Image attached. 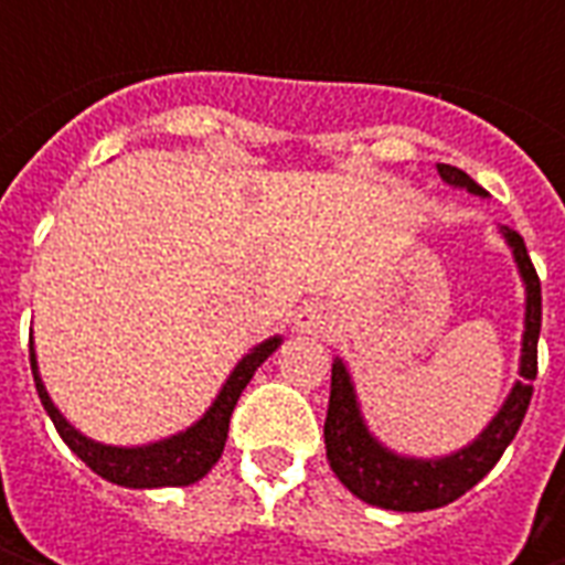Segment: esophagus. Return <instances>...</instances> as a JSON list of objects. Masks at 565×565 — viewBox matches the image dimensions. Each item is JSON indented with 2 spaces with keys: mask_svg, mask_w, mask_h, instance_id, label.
Wrapping results in <instances>:
<instances>
[{
  "mask_svg": "<svg viewBox=\"0 0 565 565\" xmlns=\"http://www.w3.org/2000/svg\"><path fill=\"white\" fill-rule=\"evenodd\" d=\"M295 330L298 333H315V337H327L337 330V315L327 305H305L298 317H295Z\"/></svg>",
  "mask_w": 565,
  "mask_h": 565,
  "instance_id": "1",
  "label": "esophagus"
}]
</instances>
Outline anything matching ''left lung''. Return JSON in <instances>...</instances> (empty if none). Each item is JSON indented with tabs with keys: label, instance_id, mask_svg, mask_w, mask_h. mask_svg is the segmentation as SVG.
Here are the masks:
<instances>
[{
	"label": "left lung",
	"instance_id": "8db88e82",
	"mask_svg": "<svg viewBox=\"0 0 565 565\" xmlns=\"http://www.w3.org/2000/svg\"><path fill=\"white\" fill-rule=\"evenodd\" d=\"M437 172L449 188L468 191L475 198H488L478 185L456 166L437 163ZM500 238L512 250V264L519 270L525 289V317H522V349H519V377L510 386L503 405L490 418L481 434L466 446L446 456H408L386 446L364 422L359 390L349 374L345 361L333 359V380H330V408L323 424L327 462L339 481L352 490L359 500L393 512H427L440 510L446 503L459 500L471 490L490 468L500 462L512 437L519 434L522 418L532 402V380L537 377V337H541V282L525 250L522 235L510 226H500Z\"/></svg>",
	"mask_w": 565,
	"mask_h": 565
}]
</instances>
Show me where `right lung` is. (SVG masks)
Returning <instances> with one entry per match:
<instances>
[{"mask_svg":"<svg viewBox=\"0 0 565 565\" xmlns=\"http://www.w3.org/2000/svg\"><path fill=\"white\" fill-rule=\"evenodd\" d=\"M282 345V337H270L264 342H257L254 349H248L238 364L228 371V377L223 380L220 393L213 396V402L206 405V412L194 424H188L185 430L169 434L163 440L141 446H116V444H99L94 437L81 434L75 424L68 422L58 405L50 396L46 383L40 377V364H36V349H33L31 337V371L33 383L40 402L46 408V415L53 418L58 437L68 444V449L75 452L77 459L90 471H97L99 478L119 484V488L135 490H153V488H188L198 484L210 468L220 462L223 446L228 437V418L232 408L242 396V390L248 386L254 371L270 359L273 352Z\"/></svg>","mask_w":565,"mask_h":565,"instance_id":"add662e5","label":"right lung"}]
</instances>
